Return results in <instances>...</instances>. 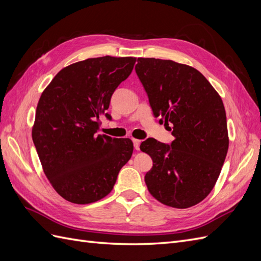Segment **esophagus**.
<instances>
[{"instance_id": "1", "label": "esophagus", "mask_w": 261, "mask_h": 261, "mask_svg": "<svg viewBox=\"0 0 261 261\" xmlns=\"http://www.w3.org/2000/svg\"><path fill=\"white\" fill-rule=\"evenodd\" d=\"M133 144H134V148H135L136 150H139L140 140H138V139H133Z\"/></svg>"}]
</instances>
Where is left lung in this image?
I'll return each instance as SVG.
<instances>
[{
  "label": "left lung",
  "mask_w": 261,
  "mask_h": 261,
  "mask_svg": "<svg viewBox=\"0 0 261 261\" xmlns=\"http://www.w3.org/2000/svg\"><path fill=\"white\" fill-rule=\"evenodd\" d=\"M135 70L154 117L172 125L175 138L171 145L153 138L141 143L140 150L153 162L145 175L148 191L169 207H193L212 191L227 153L222 99L192 66L138 58Z\"/></svg>",
  "instance_id": "obj_1"
}]
</instances>
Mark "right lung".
<instances>
[{"mask_svg": "<svg viewBox=\"0 0 261 261\" xmlns=\"http://www.w3.org/2000/svg\"><path fill=\"white\" fill-rule=\"evenodd\" d=\"M136 58L87 59L61 69L38 102L33 140L44 174L67 201L86 204L113 189L133 153L128 138L98 134L99 116Z\"/></svg>", "mask_w": 261, "mask_h": 261, "instance_id": "1", "label": "right lung"}]
</instances>
